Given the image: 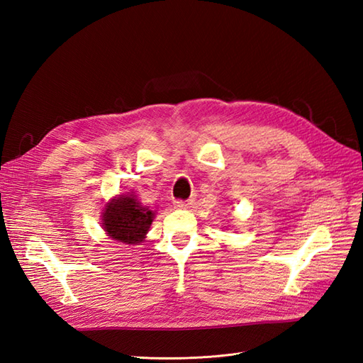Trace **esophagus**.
<instances>
[{
    "label": "esophagus",
    "instance_id": "34e87169",
    "mask_svg": "<svg viewBox=\"0 0 363 363\" xmlns=\"http://www.w3.org/2000/svg\"><path fill=\"white\" fill-rule=\"evenodd\" d=\"M190 204H191V201H182V199H177V201H174L176 209H187Z\"/></svg>",
    "mask_w": 363,
    "mask_h": 363
}]
</instances>
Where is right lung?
<instances>
[{
    "label": "right lung",
    "mask_w": 363,
    "mask_h": 363,
    "mask_svg": "<svg viewBox=\"0 0 363 363\" xmlns=\"http://www.w3.org/2000/svg\"><path fill=\"white\" fill-rule=\"evenodd\" d=\"M154 213L142 206L135 195H118L104 206L103 229L112 240L126 245L142 243L150 230Z\"/></svg>",
    "instance_id": "right-lung-1"
}]
</instances>
